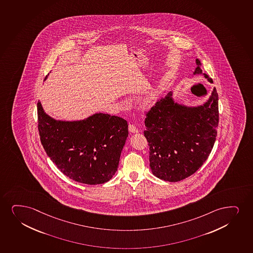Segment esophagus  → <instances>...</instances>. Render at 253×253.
Instances as JSON below:
<instances>
[{"instance_id": "34e87169", "label": "esophagus", "mask_w": 253, "mask_h": 253, "mask_svg": "<svg viewBox=\"0 0 253 253\" xmlns=\"http://www.w3.org/2000/svg\"><path fill=\"white\" fill-rule=\"evenodd\" d=\"M128 131H129L130 133H138L139 129H138L137 127H136L135 125H128Z\"/></svg>"}]
</instances>
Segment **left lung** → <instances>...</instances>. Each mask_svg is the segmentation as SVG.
I'll return each mask as SVG.
<instances>
[{"mask_svg":"<svg viewBox=\"0 0 253 253\" xmlns=\"http://www.w3.org/2000/svg\"><path fill=\"white\" fill-rule=\"evenodd\" d=\"M194 74H203L196 59ZM171 93L157 100L146 113L144 135L149 146L153 175L175 182L194 174L211 152L219 122L218 94L214 87L203 106L187 107L174 103Z\"/></svg>","mask_w":253,"mask_h":253,"instance_id":"obj_1","label":"left lung"}]
</instances>
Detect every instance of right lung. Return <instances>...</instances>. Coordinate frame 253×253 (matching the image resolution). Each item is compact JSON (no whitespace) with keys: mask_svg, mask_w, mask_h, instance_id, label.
<instances>
[{"mask_svg":"<svg viewBox=\"0 0 253 253\" xmlns=\"http://www.w3.org/2000/svg\"><path fill=\"white\" fill-rule=\"evenodd\" d=\"M38 123L42 145L64 175L87 185L102 184L114 175L128 137L126 120L96 113L78 122L57 121L38 101Z\"/></svg>","mask_w":253,"mask_h":253,"instance_id":"add662e5","label":"right lung"}]
</instances>
